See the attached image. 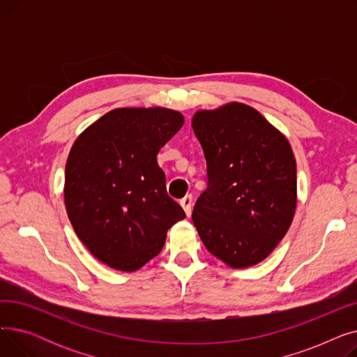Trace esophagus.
I'll return each mask as SVG.
<instances>
[{
  "label": "esophagus",
  "instance_id": "1",
  "mask_svg": "<svg viewBox=\"0 0 357 357\" xmlns=\"http://www.w3.org/2000/svg\"><path fill=\"white\" fill-rule=\"evenodd\" d=\"M179 204L182 205V208H183L185 214L190 217V215H191V213H192V195H191V194L185 195V197L179 201Z\"/></svg>",
  "mask_w": 357,
  "mask_h": 357
}]
</instances>
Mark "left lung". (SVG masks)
Returning <instances> with one entry per match:
<instances>
[{"instance_id": "left-lung-1", "label": "left lung", "mask_w": 357, "mask_h": 357, "mask_svg": "<svg viewBox=\"0 0 357 357\" xmlns=\"http://www.w3.org/2000/svg\"><path fill=\"white\" fill-rule=\"evenodd\" d=\"M192 128L207 160L208 185L192 221L211 255L231 268L266 259L296 207V163L287 137L259 111L230 102L197 111Z\"/></svg>"}]
</instances>
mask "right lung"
<instances>
[{"instance_id":"obj_1","label":"right lung","mask_w":357,"mask_h":357,"mask_svg":"<svg viewBox=\"0 0 357 357\" xmlns=\"http://www.w3.org/2000/svg\"><path fill=\"white\" fill-rule=\"evenodd\" d=\"M183 126L162 107L116 108L75 140L65 167V205L88 250L112 269L133 272L162 250L185 218L166 192L156 156Z\"/></svg>"}]
</instances>
